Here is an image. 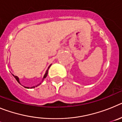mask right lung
<instances>
[{"mask_svg":"<svg viewBox=\"0 0 122 122\" xmlns=\"http://www.w3.org/2000/svg\"><path fill=\"white\" fill-rule=\"evenodd\" d=\"M51 65H50V66H49V67H48V70H46V73H45V76H44L43 78V81L44 80V79L46 78V76H47V75H48V70H49V67H50V66H51ZM13 76L14 77H15V78L16 79V81H18V83H19V84H20V82H19V77H18V76H14L13 74ZM40 84H41V83H40ZM40 84L37 85V86H35V87H36V86H39ZM25 87V88H27V89H29V87ZM31 88H35V86H33V87H31Z\"/></svg>","mask_w":122,"mask_h":122,"instance_id":"obj_1","label":"right lung"}]
</instances>
